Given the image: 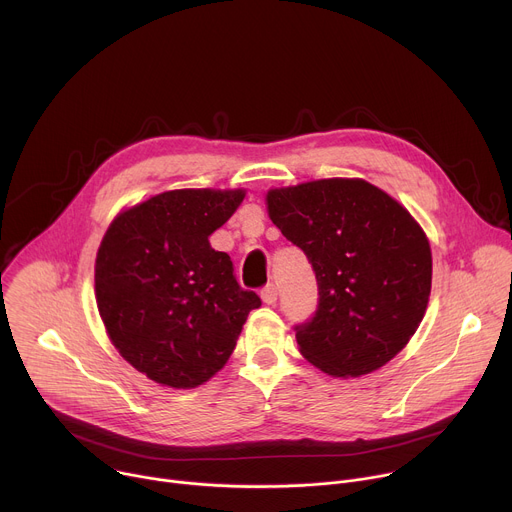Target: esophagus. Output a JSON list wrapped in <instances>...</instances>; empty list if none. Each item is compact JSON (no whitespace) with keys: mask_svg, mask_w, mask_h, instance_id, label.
Returning a JSON list of instances; mask_svg holds the SVG:
<instances>
[{"mask_svg":"<svg viewBox=\"0 0 512 512\" xmlns=\"http://www.w3.org/2000/svg\"><path fill=\"white\" fill-rule=\"evenodd\" d=\"M277 285L275 283H267L263 289H261V300H263V304H267V306H273L275 302H277Z\"/></svg>","mask_w":512,"mask_h":512,"instance_id":"esophagus-1","label":"esophagus"}]
</instances>
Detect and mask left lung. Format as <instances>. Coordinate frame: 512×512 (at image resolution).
Segmentation results:
<instances>
[{
  "mask_svg": "<svg viewBox=\"0 0 512 512\" xmlns=\"http://www.w3.org/2000/svg\"><path fill=\"white\" fill-rule=\"evenodd\" d=\"M265 200L273 225L316 271L318 310L296 326L302 356L342 379L381 369L427 310L431 249L419 223L360 178L271 188Z\"/></svg>",
  "mask_w": 512,
  "mask_h": 512,
  "instance_id": "1",
  "label": "left lung"
}]
</instances>
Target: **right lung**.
<instances>
[{
	"label": "right lung",
	"mask_w": 512,
	"mask_h": 512,
	"mask_svg": "<svg viewBox=\"0 0 512 512\" xmlns=\"http://www.w3.org/2000/svg\"><path fill=\"white\" fill-rule=\"evenodd\" d=\"M245 190L184 188L115 216L95 261V296L107 336L133 369L194 389L221 371L251 310L261 306L208 237Z\"/></svg>",
	"instance_id": "obj_1"
}]
</instances>
